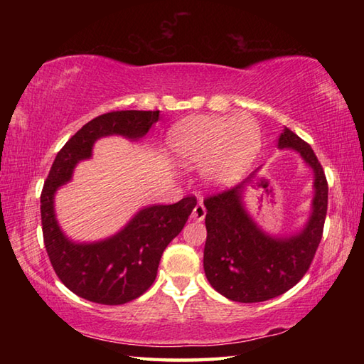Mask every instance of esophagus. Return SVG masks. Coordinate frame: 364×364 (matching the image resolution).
<instances>
[{"label":"esophagus","mask_w":364,"mask_h":364,"mask_svg":"<svg viewBox=\"0 0 364 364\" xmlns=\"http://www.w3.org/2000/svg\"><path fill=\"white\" fill-rule=\"evenodd\" d=\"M205 215H206V208H205L203 202H198L194 208V211H192L191 218L197 222H202L205 219Z\"/></svg>","instance_id":"34e87169"}]
</instances>
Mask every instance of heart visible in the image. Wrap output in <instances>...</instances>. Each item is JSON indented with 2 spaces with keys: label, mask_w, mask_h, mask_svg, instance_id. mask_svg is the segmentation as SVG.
I'll list each match as a JSON object with an SVG mask.
<instances>
[{
  "label": "heart",
  "mask_w": 364,
  "mask_h": 364,
  "mask_svg": "<svg viewBox=\"0 0 364 364\" xmlns=\"http://www.w3.org/2000/svg\"><path fill=\"white\" fill-rule=\"evenodd\" d=\"M170 146L183 164L202 166L206 183L227 188L241 180L257 159L261 131L247 115H202L178 123Z\"/></svg>",
  "instance_id": "heart-1"
}]
</instances>
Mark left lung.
Wrapping results in <instances>:
<instances>
[{"instance_id": "1", "label": "left lung", "mask_w": 364, "mask_h": 364, "mask_svg": "<svg viewBox=\"0 0 364 364\" xmlns=\"http://www.w3.org/2000/svg\"><path fill=\"white\" fill-rule=\"evenodd\" d=\"M278 149L297 151L314 175L311 214L297 233L270 236L247 213L244 192L259 168L237 186L205 200V275L223 297L241 304L278 297L297 284L310 269L322 239L328 186L321 162L311 146L289 128L278 137Z\"/></svg>"}]
</instances>
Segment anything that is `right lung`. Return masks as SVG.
Wrapping results in <instances>:
<instances>
[{"instance_id":"add662e5","label":"right lung","mask_w":364,"mask_h":364,"mask_svg":"<svg viewBox=\"0 0 364 364\" xmlns=\"http://www.w3.org/2000/svg\"><path fill=\"white\" fill-rule=\"evenodd\" d=\"M159 111H114L98 115L68 139L56 154L41 196L42 231L54 272L68 289L102 305H122L153 284L162 252L180 235L197 205L184 197L173 205L145 206L119 233L97 242H73L60 230L54 196L72 180L80 161L90 159L98 139L123 136L139 141L158 122Z\"/></svg>"}]
</instances>
